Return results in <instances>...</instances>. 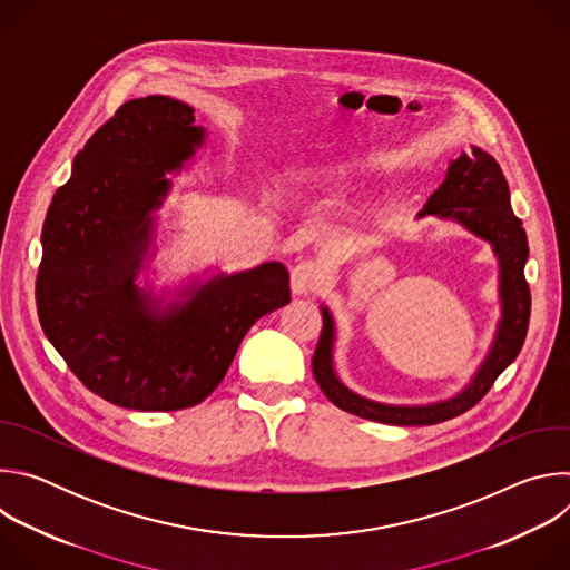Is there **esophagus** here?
Masks as SVG:
<instances>
[{"label": "esophagus", "instance_id": "1", "mask_svg": "<svg viewBox=\"0 0 570 570\" xmlns=\"http://www.w3.org/2000/svg\"><path fill=\"white\" fill-rule=\"evenodd\" d=\"M322 284L320 268L313 262H299L291 271V291L293 295H311Z\"/></svg>", "mask_w": 570, "mask_h": 570}]
</instances>
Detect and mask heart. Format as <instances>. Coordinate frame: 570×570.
<instances>
[{
    "label": "heart",
    "mask_w": 570,
    "mask_h": 570,
    "mask_svg": "<svg viewBox=\"0 0 570 570\" xmlns=\"http://www.w3.org/2000/svg\"><path fill=\"white\" fill-rule=\"evenodd\" d=\"M350 176V167L345 161L332 159V157H315L304 161V165L295 171L293 183L302 191H330L336 189L341 183H345Z\"/></svg>",
    "instance_id": "obj_1"
}]
</instances>
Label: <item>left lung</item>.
<instances>
[{"label":"left lung","mask_w":570,"mask_h":570,"mask_svg":"<svg viewBox=\"0 0 570 570\" xmlns=\"http://www.w3.org/2000/svg\"><path fill=\"white\" fill-rule=\"evenodd\" d=\"M455 220L487 240L499 257L501 320L490 354L473 379L451 399L424 405H392L352 392L334 370L336 324L327 306L322 308V332L313 354V376L327 399L341 411L363 420L394 426H429L453 420L490 392L501 372L519 356L530 322V288L523 275L528 262V236L510 205V187L499 161L478 146L451 159L444 183L417 214Z\"/></svg>","instance_id":"8db88e82"}]
</instances>
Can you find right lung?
I'll list each match as a JSON object with an SVG mask.
<instances>
[{"instance_id": "add662e5", "label": "right lung", "mask_w": 570, "mask_h": 570, "mask_svg": "<svg viewBox=\"0 0 570 570\" xmlns=\"http://www.w3.org/2000/svg\"><path fill=\"white\" fill-rule=\"evenodd\" d=\"M194 121V108L171 97L126 101L76 155L42 227L45 336L88 390L130 411L207 399L253 324L291 302L279 262L218 273L174 302L135 284L153 257V212L171 189L165 174L183 171L205 144Z\"/></svg>"}]
</instances>
